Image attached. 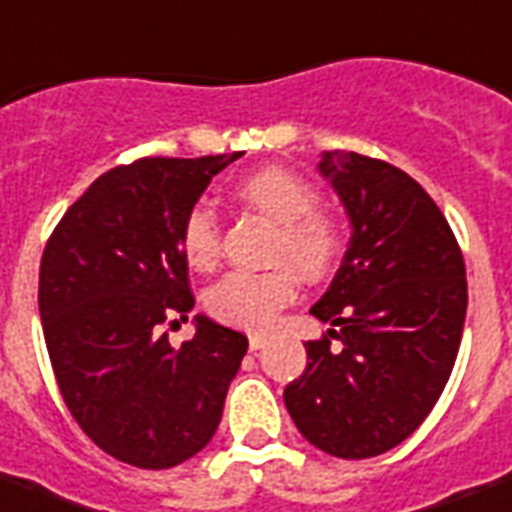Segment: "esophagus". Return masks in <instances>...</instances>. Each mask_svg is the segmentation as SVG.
I'll use <instances>...</instances> for the list:
<instances>
[{
  "mask_svg": "<svg viewBox=\"0 0 512 512\" xmlns=\"http://www.w3.org/2000/svg\"><path fill=\"white\" fill-rule=\"evenodd\" d=\"M265 343H268V338H265V335H260V333L249 335V349H252V351L265 349Z\"/></svg>",
  "mask_w": 512,
  "mask_h": 512,
  "instance_id": "1",
  "label": "esophagus"
}]
</instances>
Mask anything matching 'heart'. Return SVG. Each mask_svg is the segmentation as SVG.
<instances>
[{"label":"heart","instance_id":"heart-1","mask_svg":"<svg viewBox=\"0 0 512 512\" xmlns=\"http://www.w3.org/2000/svg\"><path fill=\"white\" fill-rule=\"evenodd\" d=\"M236 193L279 222L276 257L292 260L306 279H322L338 265L346 233L333 212L319 209L317 187L308 179L284 166H265L241 179ZM179 244L195 271H212L217 265L220 230L209 206L198 204L187 212ZM298 271L290 263H276L263 271L225 273L206 292V308L228 325L263 330L298 290Z\"/></svg>","mask_w":512,"mask_h":512}]
</instances>
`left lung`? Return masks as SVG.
Here are the masks:
<instances>
[{
    "label": "left lung",
    "mask_w": 512,
    "mask_h": 512,
    "mask_svg": "<svg viewBox=\"0 0 512 512\" xmlns=\"http://www.w3.org/2000/svg\"><path fill=\"white\" fill-rule=\"evenodd\" d=\"M351 239L311 314L330 322L306 343L303 376L284 389L300 435L325 454L368 459L400 446L438 403L467 314L464 257L427 190L357 152H322Z\"/></svg>",
    "instance_id": "left-lung-1"
}]
</instances>
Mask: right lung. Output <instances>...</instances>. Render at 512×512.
Segmentation results:
<instances>
[{"label": "right lung", "instance_id": "obj_1", "mask_svg": "<svg viewBox=\"0 0 512 512\" xmlns=\"http://www.w3.org/2000/svg\"><path fill=\"white\" fill-rule=\"evenodd\" d=\"M241 158H142L74 201L39 263V317L66 408L109 456L166 470L222 419L247 335L195 317L179 349L163 325L195 306L179 230L214 174Z\"/></svg>", "mask_w": 512, "mask_h": 512}]
</instances>
